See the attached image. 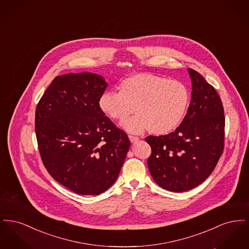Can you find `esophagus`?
<instances>
[{
  "label": "esophagus",
  "instance_id": "34e87169",
  "mask_svg": "<svg viewBox=\"0 0 249 249\" xmlns=\"http://www.w3.org/2000/svg\"><path fill=\"white\" fill-rule=\"evenodd\" d=\"M129 139L131 142H137L139 140V138L137 136H133V135H129Z\"/></svg>",
  "mask_w": 249,
  "mask_h": 249
}]
</instances>
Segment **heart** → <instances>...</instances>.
I'll return each mask as SVG.
<instances>
[{"instance_id": "b5f03b06", "label": "heart", "mask_w": 249, "mask_h": 249, "mask_svg": "<svg viewBox=\"0 0 249 249\" xmlns=\"http://www.w3.org/2000/svg\"><path fill=\"white\" fill-rule=\"evenodd\" d=\"M190 102V89L183 81L140 72L122 80L119 92L105 91L99 98V107L114 121H123L135 111L137 115L123 123L126 130L163 135L178 128Z\"/></svg>"}]
</instances>
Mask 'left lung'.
Returning a JSON list of instances; mask_svg holds the SVG:
<instances>
[{"label": "left lung", "mask_w": 249, "mask_h": 249, "mask_svg": "<svg viewBox=\"0 0 249 249\" xmlns=\"http://www.w3.org/2000/svg\"><path fill=\"white\" fill-rule=\"evenodd\" d=\"M192 92L188 112L175 131L149 135L147 166L164 190L183 192L208 178L224 149L225 117L220 97L199 72L189 68Z\"/></svg>", "instance_id": "1"}]
</instances>
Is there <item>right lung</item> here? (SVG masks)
I'll list each match as a JSON object with an SVG mask.
<instances>
[{
    "label": "right lung",
    "instance_id": "right-lung-1",
    "mask_svg": "<svg viewBox=\"0 0 249 249\" xmlns=\"http://www.w3.org/2000/svg\"><path fill=\"white\" fill-rule=\"evenodd\" d=\"M107 83L91 72L56 76L37 104L38 149L48 174L81 195H99L119 177L130 142L99 107Z\"/></svg>",
    "mask_w": 249,
    "mask_h": 249
}]
</instances>
